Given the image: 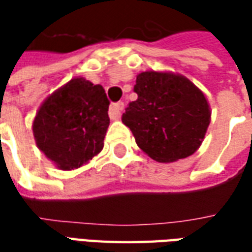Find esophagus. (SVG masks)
I'll list each match as a JSON object with an SVG mask.
<instances>
[{
    "label": "esophagus",
    "instance_id": "34e87169",
    "mask_svg": "<svg viewBox=\"0 0 252 252\" xmlns=\"http://www.w3.org/2000/svg\"><path fill=\"white\" fill-rule=\"evenodd\" d=\"M124 109V102H116L112 104L109 108V117L112 120H119L121 116V112Z\"/></svg>",
    "mask_w": 252,
    "mask_h": 252
}]
</instances>
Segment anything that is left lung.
Wrapping results in <instances>:
<instances>
[{"label":"left lung","instance_id":"obj_1","mask_svg":"<svg viewBox=\"0 0 252 252\" xmlns=\"http://www.w3.org/2000/svg\"><path fill=\"white\" fill-rule=\"evenodd\" d=\"M136 101L121 120L136 144L157 162H174L195 153L205 136L211 110L205 95L182 75L146 71L136 77Z\"/></svg>","mask_w":252,"mask_h":252}]
</instances>
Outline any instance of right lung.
I'll return each instance as SVG.
<instances>
[{
  "mask_svg": "<svg viewBox=\"0 0 252 252\" xmlns=\"http://www.w3.org/2000/svg\"><path fill=\"white\" fill-rule=\"evenodd\" d=\"M109 104L101 85L71 79L37 112L33 121L37 147L59 169L81 167L104 147Z\"/></svg>",
  "mask_w": 252,
  "mask_h": 252,
  "instance_id": "1",
  "label": "right lung"
}]
</instances>
